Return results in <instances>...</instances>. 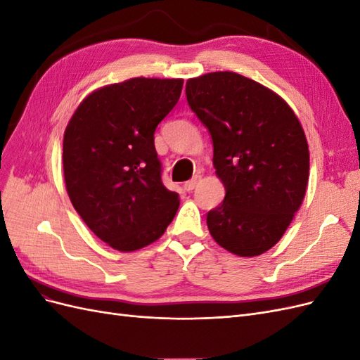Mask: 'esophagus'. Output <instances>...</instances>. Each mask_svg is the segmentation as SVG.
<instances>
[{
	"mask_svg": "<svg viewBox=\"0 0 360 360\" xmlns=\"http://www.w3.org/2000/svg\"><path fill=\"white\" fill-rule=\"evenodd\" d=\"M200 181H201V176H193L189 181L184 183V189H186L188 192H191V191H193L195 188L198 186Z\"/></svg>",
	"mask_w": 360,
	"mask_h": 360,
	"instance_id": "obj_1",
	"label": "esophagus"
}]
</instances>
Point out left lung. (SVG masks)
<instances>
[{
  "instance_id": "8db88e82",
  "label": "left lung",
  "mask_w": 360,
  "mask_h": 360,
  "mask_svg": "<svg viewBox=\"0 0 360 360\" xmlns=\"http://www.w3.org/2000/svg\"><path fill=\"white\" fill-rule=\"evenodd\" d=\"M186 97L212 135L225 186L222 204L207 213L209 231L231 254H264L307 192L309 150L299 120L276 93L234 72L189 79Z\"/></svg>"
}]
</instances>
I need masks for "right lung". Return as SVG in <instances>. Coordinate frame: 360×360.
Listing matches in <instances>:
<instances>
[{"label":"right lung","mask_w":360,"mask_h":360,"mask_svg":"<svg viewBox=\"0 0 360 360\" xmlns=\"http://www.w3.org/2000/svg\"><path fill=\"white\" fill-rule=\"evenodd\" d=\"M183 79L134 78L86 96L64 132L69 198L90 230L117 250L156 242L179 210L162 183L155 130L180 99Z\"/></svg>","instance_id":"add662e5"}]
</instances>
